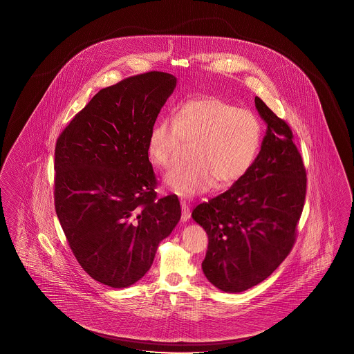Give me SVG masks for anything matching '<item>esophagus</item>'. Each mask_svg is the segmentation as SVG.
Segmentation results:
<instances>
[{
  "label": "esophagus",
  "instance_id": "1",
  "mask_svg": "<svg viewBox=\"0 0 354 354\" xmlns=\"http://www.w3.org/2000/svg\"><path fill=\"white\" fill-rule=\"evenodd\" d=\"M180 206H182V221L183 222H187L191 218V209L184 201L180 203Z\"/></svg>",
  "mask_w": 354,
  "mask_h": 354
}]
</instances>
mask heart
<instances>
[{
  "instance_id": "1",
  "label": "heart",
  "mask_w": 354,
  "mask_h": 354,
  "mask_svg": "<svg viewBox=\"0 0 354 354\" xmlns=\"http://www.w3.org/2000/svg\"><path fill=\"white\" fill-rule=\"evenodd\" d=\"M262 124L247 109L218 97H200L183 104L175 122L161 118L150 129V161L163 171L178 163L182 140L193 144L189 166L169 174L165 184L171 192L191 198L239 182L257 160Z\"/></svg>"
}]
</instances>
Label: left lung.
Returning <instances> with one entry per match:
<instances>
[{
	"label": "left lung",
	"instance_id": "obj_1",
	"mask_svg": "<svg viewBox=\"0 0 354 354\" xmlns=\"http://www.w3.org/2000/svg\"><path fill=\"white\" fill-rule=\"evenodd\" d=\"M254 102L268 126L257 160L228 191L192 212L209 236L205 277L227 293L257 286L290 254L306 194L290 126L259 97Z\"/></svg>",
	"mask_w": 354,
	"mask_h": 354
}]
</instances>
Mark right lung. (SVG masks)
Returning <instances> with one entry per match:
<instances>
[{
  "label": "right lung",
  "instance_id": "1",
  "mask_svg": "<svg viewBox=\"0 0 354 354\" xmlns=\"http://www.w3.org/2000/svg\"><path fill=\"white\" fill-rule=\"evenodd\" d=\"M176 77L150 71L101 89L55 145L54 203L80 266L111 288L149 270L180 221L175 194L157 198L148 140Z\"/></svg>",
  "mask_w": 354,
  "mask_h": 354
}]
</instances>
